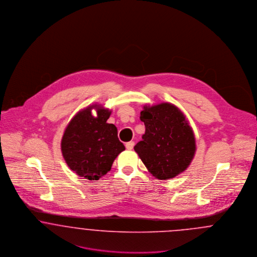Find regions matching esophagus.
<instances>
[{"instance_id":"obj_1","label":"esophagus","mask_w":257,"mask_h":257,"mask_svg":"<svg viewBox=\"0 0 257 257\" xmlns=\"http://www.w3.org/2000/svg\"><path fill=\"white\" fill-rule=\"evenodd\" d=\"M134 146V142H128V143H126V145H125V147H126V148H127L128 150H131V149H133Z\"/></svg>"}]
</instances>
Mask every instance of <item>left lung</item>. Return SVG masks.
Instances as JSON below:
<instances>
[{
	"label": "left lung",
	"mask_w": 257,
	"mask_h": 257,
	"mask_svg": "<svg viewBox=\"0 0 257 257\" xmlns=\"http://www.w3.org/2000/svg\"><path fill=\"white\" fill-rule=\"evenodd\" d=\"M143 140L135 146L148 171L167 180L186 171L196 153V139L183 112L171 103L144 106Z\"/></svg>",
	"instance_id": "left-lung-1"
}]
</instances>
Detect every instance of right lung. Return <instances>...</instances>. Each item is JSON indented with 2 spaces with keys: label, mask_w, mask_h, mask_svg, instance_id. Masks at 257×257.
Segmentation results:
<instances>
[{
  "label": "right lung",
  "mask_w": 257,
  "mask_h": 257,
  "mask_svg": "<svg viewBox=\"0 0 257 257\" xmlns=\"http://www.w3.org/2000/svg\"><path fill=\"white\" fill-rule=\"evenodd\" d=\"M97 110V116L91 110ZM111 110L92 105L80 110L68 123L61 139V153L67 166L79 176L98 180L110 171L125 147L117 129L107 122Z\"/></svg>",
  "instance_id": "1"
}]
</instances>
